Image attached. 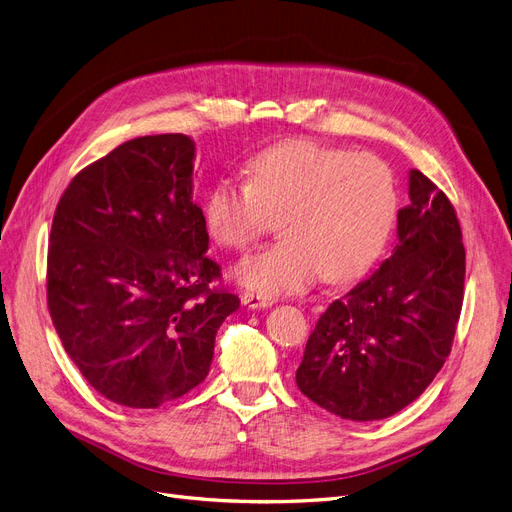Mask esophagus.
<instances>
[{
	"label": "esophagus",
	"instance_id": "obj_1",
	"mask_svg": "<svg viewBox=\"0 0 512 512\" xmlns=\"http://www.w3.org/2000/svg\"><path fill=\"white\" fill-rule=\"evenodd\" d=\"M242 305H247L249 309H265V307H272L274 305V299H265V297H259L255 293H242Z\"/></svg>",
	"mask_w": 512,
	"mask_h": 512
}]
</instances>
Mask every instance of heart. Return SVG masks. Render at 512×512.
<instances>
[{"label": "heart", "mask_w": 512, "mask_h": 512, "mask_svg": "<svg viewBox=\"0 0 512 512\" xmlns=\"http://www.w3.org/2000/svg\"><path fill=\"white\" fill-rule=\"evenodd\" d=\"M397 211L391 169L374 154L288 140L259 152L247 184L219 182L205 205L209 236L249 249L280 217L274 247L240 259L232 278L265 299L360 278L383 253Z\"/></svg>", "instance_id": "heart-1"}]
</instances>
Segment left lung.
I'll return each mask as SVG.
<instances>
[{"mask_svg": "<svg viewBox=\"0 0 512 512\" xmlns=\"http://www.w3.org/2000/svg\"><path fill=\"white\" fill-rule=\"evenodd\" d=\"M389 259L332 301L309 335L297 387L347 420H381L410 406L450 355L464 297L456 211L427 175L408 173Z\"/></svg>", "mask_w": 512, "mask_h": 512, "instance_id": "obj_1", "label": "left lung"}]
</instances>
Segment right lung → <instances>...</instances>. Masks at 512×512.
<instances>
[{
	"instance_id": "obj_1",
	"label": "right lung",
	"mask_w": 512,
	"mask_h": 512,
	"mask_svg": "<svg viewBox=\"0 0 512 512\" xmlns=\"http://www.w3.org/2000/svg\"><path fill=\"white\" fill-rule=\"evenodd\" d=\"M194 140L159 133L117 146L64 190L52 221L48 307L73 364L127 408H159L209 374L215 335L240 307L211 288Z\"/></svg>"
}]
</instances>
